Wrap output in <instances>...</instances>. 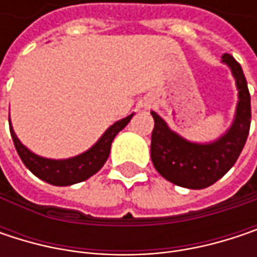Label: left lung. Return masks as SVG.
<instances>
[{
  "instance_id": "8db88e82",
  "label": "left lung",
  "mask_w": 257,
  "mask_h": 257,
  "mask_svg": "<svg viewBox=\"0 0 257 257\" xmlns=\"http://www.w3.org/2000/svg\"><path fill=\"white\" fill-rule=\"evenodd\" d=\"M222 59L231 67L239 98L235 120L222 138L210 144L189 143L152 111L155 120L150 144L152 162L164 179L181 187L204 189L222 179L236 162L248 137L251 107L247 80L241 65L231 55H223Z\"/></svg>"
}]
</instances>
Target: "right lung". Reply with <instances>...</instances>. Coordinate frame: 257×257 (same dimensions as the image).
I'll return each instance as SVG.
<instances>
[{
    "label": "right lung",
    "mask_w": 257,
    "mask_h": 257,
    "mask_svg": "<svg viewBox=\"0 0 257 257\" xmlns=\"http://www.w3.org/2000/svg\"><path fill=\"white\" fill-rule=\"evenodd\" d=\"M132 116L134 113L129 114L128 117L116 122L114 125H111L98 140V143L87 152L78 155L76 158L62 159V161L46 159L29 152L16 137L12 125H10V134H12L15 147L22 162L34 176L53 186H70V184L87 180L102 168V165L108 159L114 137L128 125ZM9 123H10V119H9Z\"/></svg>",
    "instance_id": "add662e5"
}]
</instances>
